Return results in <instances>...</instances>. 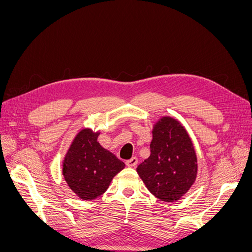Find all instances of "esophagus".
Instances as JSON below:
<instances>
[{
	"instance_id": "1",
	"label": "esophagus",
	"mask_w": 252,
	"mask_h": 252,
	"mask_svg": "<svg viewBox=\"0 0 252 252\" xmlns=\"http://www.w3.org/2000/svg\"><path fill=\"white\" fill-rule=\"evenodd\" d=\"M126 165L128 167H135L136 165H138V158H136L135 157L131 158L130 159H128V161H126Z\"/></svg>"
}]
</instances>
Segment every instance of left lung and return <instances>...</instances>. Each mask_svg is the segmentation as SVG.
Segmentation results:
<instances>
[{
  "instance_id": "1",
  "label": "left lung",
  "mask_w": 252,
  "mask_h": 252,
  "mask_svg": "<svg viewBox=\"0 0 252 252\" xmlns=\"http://www.w3.org/2000/svg\"><path fill=\"white\" fill-rule=\"evenodd\" d=\"M145 186L163 202H177L194 184L197 158L193 143L180 121L169 116L152 126L150 157L136 168Z\"/></svg>"
}]
</instances>
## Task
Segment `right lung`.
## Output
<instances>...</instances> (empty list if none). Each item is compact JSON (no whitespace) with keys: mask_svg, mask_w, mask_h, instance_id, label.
<instances>
[{"mask_svg":"<svg viewBox=\"0 0 252 252\" xmlns=\"http://www.w3.org/2000/svg\"><path fill=\"white\" fill-rule=\"evenodd\" d=\"M100 131L83 128L74 136L62 163L63 177L71 191L91 201L108 189L125 164L97 142Z\"/></svg>","mask_w":252,"mask_h":252,"instance_id":"obj_1","label":"right lung"}]
</instances>
